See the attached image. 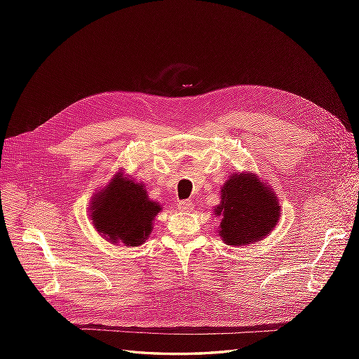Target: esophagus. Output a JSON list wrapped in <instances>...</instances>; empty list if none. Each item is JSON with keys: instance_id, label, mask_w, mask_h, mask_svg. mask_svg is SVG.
Masks as SVG:
<instances>
[{"instance_id": "1", "label": "esophagus", "mask_w": 359, "mask_h": 359, "mask_svg": "<svg viewBox=\"0 0 359 359\" xmlns=\"http://www.w3.org/2000/svg\"><path fill=\"white\" fill-rule=\"evenodd\" d=\"M193 202L191 201H181L178 203V210L180 211H184V212H190L193 210Z\"/></svg>"}]
</instances>
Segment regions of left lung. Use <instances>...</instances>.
Returning a JSON list of instances; mask_svg holds the SVG:
<instances>
[{"mask_svg":"<svg viewBox=\"0 0 359 359\" xmlns=\"http://www.w3.org/2000/svg\"><path fill=\"white\" fill-rule=\"evenodd\" d=\"M222 241L241 247L262 241L277 226L281 206L274 189L253 172L232 173L222 187V201L214 206Z\"/></svg>","mask_w":359,"mask_h":359,"instance_id":"8db88e82","label":"left lung"}]
</instances>
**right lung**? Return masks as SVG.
<instances>
[{"label":"right lung","mask_w":359,"mask_h":359,"mask_svg":"<svg viewBox=\"0 0 359 359\" xmlns=\"http://www.w3.org/2000/svg\"><path fill=\"white\" fill-rule=\"evenodd\" d=\"M161 205L151 201L144 182L118 170L103 189L94 193L90 217L95 231L112 244L137 247L153 232L154 217Z\"/></svg>","instance_id":"add662e5"}]
</instances>
